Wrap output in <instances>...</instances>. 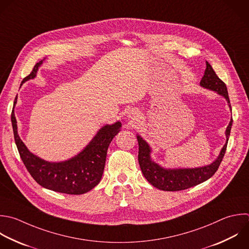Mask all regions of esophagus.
<instances>
[{"mask_svg":"<svg viewBox=\"0 0 249 249\" xmlns=\"http://www.w3.org/2000/svg\"><path fill=\"white\" fill-rule=\"evenodd\" d=\"M127 118L129 122H135L139 119V113L136 110H130L129 113L127 114Z\"/></svg>","mask_w":249,"mask_h":249,"instance_id":"obj_1","label":"esophagus"}]
</instances>
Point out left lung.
I'll list each match as a JSON object with an SVG mask.
<instances>
[{
  "instance_id": "left-lung-1",
  "label": "left lung",
  "mask_w": 249,
  "mask_h": 249,
  "mask_svg": "<svg viewBox=\"0 0 249 249\" xmlns=\"http://www.w3.org/2000/svg\"><path fill=\"white\" fill-rule=\"evenodd\" d=\"M200 86L205 89L214 90L220 95L224 96L227 99L229 106L231 108L227 87L225 83L221 79H219V77L216 75L215 71L207 61H206V69L204 71V75L200 81ZM231 124H232V119L231 120L226 129L227 142L222 148L217 160H214L209 165L197 167V168L164 169L160 167L159 164L151 160V158H150L151 149L147 144V142L138 135L137 136L138 146H139L138 161H139V165L142 170V173L144 174L148 182L151 183L154 187L162 191H170V192L186 190L188 188L194 187L196 185H198L206 181L207 179H209L211 176L214 175V173L217 171L224 158V155L227 149L228 140L231 133Z\"/></svg>"
}]
</instances>
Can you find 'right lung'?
<instances>
[{"mask_svg": "<svg viewBox=\"0 0 249 249\" xmlns=\"http://www.w3.org/2000/svg\"><path fill=\"white\" fill-rule=\"evenodd\" d=\"M38 62L32 72L23 79L22 84L36 77ZM12 124L16 144L20 158L34 180L49 190L69 194L82 195L93 189L101 180L108 147L112 139L120 131L122 124L103 126L90 143L78 156L62 162H49L28 151L18 133V124L15 113H12Z\"/></svg>", "mask_w": 249, "mask_h": 249, "instance_id": "add662e5", "label": "right lung"}]
</instances>
